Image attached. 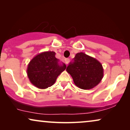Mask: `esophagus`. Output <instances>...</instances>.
<instances>
[{
    "mask_svg": "<svg viewBox=\"0 0 130 130\" xmlns=\"http://www.w3.org/2000/svg\"><path fill=\"white\" fill-rule=\"evenodd\" d=\"M64 62H65V63L66 64H68L69 62H70V59H69V58H65L64 59Z\"/></svg>",
    "mask_w": 130,
    "mask_h": 130,
    "instance_id": "1",
    "label": "esophagus"
}]
</instances>
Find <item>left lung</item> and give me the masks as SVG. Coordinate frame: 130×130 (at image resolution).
Masks as SVG:
<instances>
[{"label":"left lung","instance_id":"left-lung-1","mask_svg":"<svg viewBox=\"0 0 130 130\" xmlns=\"http://www.w3.org/2000/svg\"><path fill=\"white\" fill-rule=\"evenodd\" d=\"M76 86L82 89H90L100 83L104 69L99 61L83 53L76 54L66 68Z\"/></svg>","mask_w":130,"mask_h":130}]
</instances>
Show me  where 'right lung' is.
<instances>
[{"mask_svg": "<svg viewBox=\"0 0 130 130\" xmlns=\"http://www.w3.org/2000/svg\"><path fill=\"white\" fill-rule=\"evenodd\" d=\"M54 51H45L34 57L28 64L27 74L33 85L46 89L54 84L57 78L66 69L64 63H58Z\"/></svg>", "mask_w": 130, "mask_h": 130, "instance_id": "1", "label": "right lung"}]
</instances>
